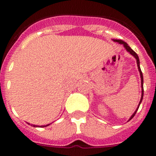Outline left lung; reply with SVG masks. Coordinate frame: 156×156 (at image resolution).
I'll return each instance as SVG.
<instances>
[{
    "instance_id": "obj_1",
    "label": "left lung",
    "mask_w": 156,
    "mask_h": 156,
    "mask_svg": "<svg viewBox=\"0 0 156 156\" xmlns=\"http://www.w3.org/2000/svg\"><path fill=\"white\" fill-rule=\"evenodd\" d=\"M112 41H113L114 42L119 43V44H122V45H123V46H124V48H125V49H126V51L129 52V53L130 54V55H133V57H134L135 58H136V60H137V68H138V71H139V73H140V80H141V82H140V83H141V97H140V101H139V104H138V105H137V109L135 110V112H133V115H132L131 116L129 117V119H128V121H129V120H130V119H131L132 118H133V117L134 116V115H135V114H136V112H137V109H138L139 106H140V103H141V101H142L143 96H144V87H143V83H144V80H143V74H142V72H141V70H140V61H139L138 55H137V54L135 53V52L133 51V50H132L131 48H129V45H128L127 44H126V43L125 42V41H122V40H114V39H112Z\"/></svg>"
}]
</instances>
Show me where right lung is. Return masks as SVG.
I'll list each match as a JSON object with an SVG mask.
<instances>
[{
    "mask_svg": "<svg viewBox=\"0 0 156 156\" xmlns=\"http://www.w3.org/2000/svg\"><path fill=\"white\" fill-rule=\"evenodd\" d=\"M28 124H30V123H28ZM50 124H51V123H50ZM50 124L44 125V126H37V125H33V124H30V125H31V126H34V127H45V126H49V125H50Z\"/></svg>",
    "mask_w": 156,
    "mask_h": 156,
    "instance_id": "right-lung-1",
    "label": "right lung"
}]
</instances>
